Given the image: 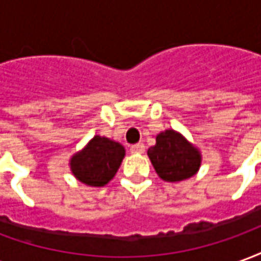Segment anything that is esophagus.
<instances>
[{
	"label": "esophagus",
	"mask_w": 261,
	"mask_h": 261,
	"mask_svg": "<svg viewBox=\"0 0 261 261\" xmlns=\"http://www.w3.org/2000/svg\"><path fill=\"white\" fill-rule=\"evenodd\" d=\"M131 153H142L145 151V145L142 142H138V144H134L130 147Z\"/></svg>",
	"instance_id": "34e87169"
}]
</instances>
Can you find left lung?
<instances>
[{"instance_id": "left-lung-1", "label": "left lung", "mask_w": 261, "mask_h": 261, "mask_svg": "<svg viewBox=\"0 0 261 261\" xmlns=\"http://www.w3.org/2000/svg\"><path fill=\"white\" fill-rule=\"evenodd\" d=\"M148 156L161 179L180 181L196 175L201 156L192 144L173 130L156 136V144L148 149Z\"/></svg>"}]
</instances>
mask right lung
<instances>
[{
    "mask_svg": "<svg viewBox=\"0 0 261 261\" xmlns=\"http://www.w3.org/2000/svg\"><path fill=\"white\" fill-rule=\"evenodd\" d=\"M124 152L119 142L96 136L84 151L72 156L71 170L78 180L88 186H105L116 175Z\"/></svg>",
    "mask_w": 261,
    "mask_h": 261,
    "instance_id": "obj_1",
    "label": "right lung"
}]
</instances>
